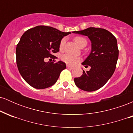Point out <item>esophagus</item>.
<instances>
[{"instance_id": "obj_1", "label": "esophagus", "mask_w": 133, "mask_h": 133, "mask_svg": "<svg viewBox=\"0 0 133 133\" xmlns=\"http://www.w3.org/2000/svg\"><path fill=\"white\" fill-rule=\"evenodd\" d=\"M66 67H67V68L69 69H73L72 67L70 66V65H67Z\"/></svg>"}]
</instances>
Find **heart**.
<instances>
[{
    "label": "heart",
    "instance_id": "b5f03b06",
    "mask_svg": "<svg viewBox=\"0 0 133 133\" xmlns=\"http://www.w3.org/2000/svg\"><path fill=\"white\" fill-rule=\"evenodd\" d=\"M74 41L76 42V44L79 45V47H81L83 45H86L87 44V40L84 37H81V36H77L74 38ZM65 41L64 39H62L61 41L60 44H59V49L61 51H62L64 47ZM61 60L63 62H64L67 64L70 65H74L77 62L80 61L81 59L78 56H73V55L69 54H63L61 56Z\"/></svg>",
    "mask_w": 133,
    "mask_h": 133
}]
</instances>
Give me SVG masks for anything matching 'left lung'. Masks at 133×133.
I'll list each match as a JSON object with an SVG mask.
<instances>
[{"instance_id": "left-lung-1", "label": "left lung", "mask_w": 133, "mask_h": 133, "mask_svg": "<svg viewBox=\"0 0 133 133\" xmlns=\"http://www.w3.org/2000/svg\"><path fill=\"white\" fill-rule=\"evenodd\" d=\"M72 33L88 36L91 41V53L82 63L91 69L83 71L81 77L74 78V82L83 91H96L108 82L115 71L119 56L116 39L108 30L96 27Z\"/></svg>"}]
</instances>
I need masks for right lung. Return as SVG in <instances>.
I'll use <instances>...</instances> for the list:
<instances>
[{
	"instance_id": "add662e5",
	"label": "right lung",
	"mask_w": 133,
	"mask_h": 133,
	"mask_svg": "<svg viewBox=\"0 0 133 133\" xmlns=\"http://www.w3.org/2000/svg\"><path fill=\"white\" fill-rule=\"evenodd\" d=\"M69 34L45 25H38L24 33L17 45L16 62L20 74L30 86L42 89L56 83L66 65L61 61L44 60L56 58L54 54L59 51L61 41Z\"/></svg>"
}]
</instances>
